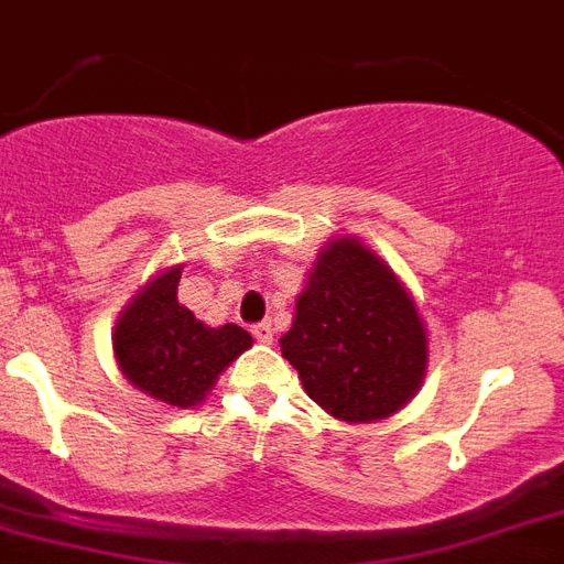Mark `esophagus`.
Instances as JSON below:
<instances>
[{
  "instance_id": "esophagus-1",
  "label": "esophagus",
  "mask_w": 564,
  "mask_h": 564,
  "mask_svg": "<svg viewBox=\"0 0 564 564\" xmlns=\"http://www.w3.org/2000/svg\"><path fill=\"white\" fill-rule=\"evenodd\" d=\"M252 335L260 340V344H269V340H272V335H274L272 324H269V321H260V324L252 326Z\"/></svg>"
}]
</instances>
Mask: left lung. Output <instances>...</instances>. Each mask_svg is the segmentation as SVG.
I'll use <instances>...</instances> for the list:
<instances>
[{
    "label": "left lung",
    "mask_w": 564,
    "mask_h": 564,
    "mask_svg": "<svg viewBox=\"0 0 564 564\" xmlns=\"http://www.w3.org/2000/svg\"><path fill=\"white\" fill-rule=\"evenodd\" d=\"M281 352L321 410L347 424H372L419 392L427 326L390 263L340 235L306 274Z\"/></svg>",
    "instance_id": "obj_1"
}]
</instances>
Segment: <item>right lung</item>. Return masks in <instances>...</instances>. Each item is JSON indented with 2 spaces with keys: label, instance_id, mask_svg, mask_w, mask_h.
Here are the masks:
<instances>
[{
  "label": "right lung",
  "instance_id": "add662e5",
  "mask_svg": "<svg viewBox=\"0 0 564 564\" xmlns=\"http://www.w3.org/2000/svg\"><path fill=\"white\" fill-rule=\"evenodd\" d=\"M183 267H165L131 297L113 326V358L134 390L188 410L206 401L220 372L252 347L238 324L209 326L177 301Z\"/></svg>",
  "mask_w": 564,
  "mask_h": 564
}]
</instances>
